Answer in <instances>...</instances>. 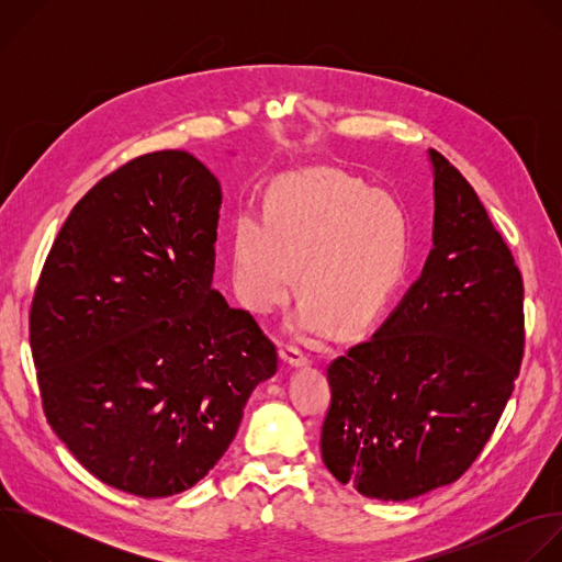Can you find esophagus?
Returning a JSON list of instances; mask_svg holds the SVG:
<instances>
[{
  "label": "esophagus",
  "instance_id": "1",
  "mask_svg": "<svg viewBox=\"0 0 562 562\" xmlns=\"http://www.w3.org/2000/svg\"><path fill=\"white\" fill-rule=\"evenodd\" d=\"M280 360L289 367V369H300V367H306L308 364V358L302 353L300 347L295 345H286L282 351H280Z\"/></svg>",
  "mask_w": 562,
  "mask_h": 562
}]
</instances>
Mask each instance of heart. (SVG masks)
<instances>
[{
  "mask_svg": "<svg viewBox=\"0 0 562 562\" xmlns=\"http://www.w3.org/2000/svg\"><path fill=\"white\" fill-rule=\"evenodd\" d=\"M409 224L389 193L342 173L282 182L269 217L243 211L231 239V282L251 313L267 315L293 291L306 295L291 317L297 338L351 331L386 304L407 269Z\"/></svg>",
  "mask_w": 562,
  "mask_h": 562,
  "instance_id": "obj_1",
  "label": "heart"
}]
</instances>
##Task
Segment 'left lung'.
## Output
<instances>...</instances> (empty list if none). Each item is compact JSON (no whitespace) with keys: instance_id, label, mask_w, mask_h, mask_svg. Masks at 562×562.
I'll return each instance as SVG.
<instances>
[{"instance_id":"1","label":"left lung","mask_w":562,"mask_h":562,"mask_svg":"<svg viewBox=\"0 0 562 562\" xmlns=\"http://www.w3.org/2000/svg\"><path fill=\"white\" fill-rule=\"evenodd\" d=\"M434 249L380 329L336 358L319 449L362 496L456 483L492 438L525 349L522 278L471 184L438 150Z\"/></svg>"}]
</instances>
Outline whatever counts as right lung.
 I'll return each instance as SVG.
<instances>
[{"mask_svg": "<svg viewBox=\"0 0 562 562\" xmlns=\"http://www.w3.org/2000/svg\"><path fill=\"white\" fill-rule=\"evenodd\" d=\"M220 204L191 153L139 155L75 204L33 297L50 429L104 485L139 498L202 480L278 371L254 315L213 289Z\"/></svg>", "mask_w": 562, "mask_h": 562, "instance_id": "add662e5", "label": "right lung"}]
</instances>
